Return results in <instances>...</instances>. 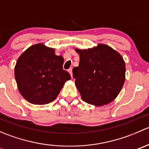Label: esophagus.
Returning <instances> with one entry per match:
<instances>
[{
	"mask_svg": "<svg viewBox=\"0 0 149 149\" xmlns=\"http://www.w3.org/2000/svg\"><path fill=\"white\" fill-rule=\"evenodd\" d=\"M68 73H70V76H71V78L73 77V73H72V68H70L68 70Z\"/></svg>",
	"mask_w": 149,
	"mask_h": 149,
	"instance_id": "34e87169",
	"label": "esophagus"
}]
</instances>
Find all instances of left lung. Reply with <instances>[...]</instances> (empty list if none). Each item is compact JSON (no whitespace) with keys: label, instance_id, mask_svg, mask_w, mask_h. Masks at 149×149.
<instances>
[{"label":"left lung","instance_id":"1","mask_svg":"<svg viewBox=\"0 0 149 149\" xmlns=\"http://www.w3.org/2000/svg\"><path fill=\"white\" fill-rule=\"evenodd\" d=\"M80 63L73 69L82 100L96 107L112 102L125 80V63L118 51L104 44L88 49L76 48Z\"/></svg>","mask_w":149,"mask_h":149}]
</instances>
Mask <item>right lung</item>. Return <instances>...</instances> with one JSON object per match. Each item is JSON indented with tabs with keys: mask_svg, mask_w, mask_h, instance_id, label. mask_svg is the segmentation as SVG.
<instances>
[{
	"mask_svg": "<svg viewBox=\"0 0 149 149\" xmlns=\"http://www.w3.org/2000/svg\"><path fill=\"white\" fill-rule=\"evenodd\" d=\"M64 60L54 48L33 45L16 61L14 75L22 97L33 104H46L56 99L70 74L63 69Z\"/></svg>",
	"mask_w": 149,
	"mask_h": 149,
	"instance_id": "1",
	"label": "right lung"
}]
</instances>
